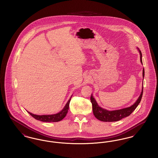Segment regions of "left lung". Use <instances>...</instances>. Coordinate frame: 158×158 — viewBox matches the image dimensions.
<instances>
[{
    "label": "left lung",
    "mask_w": 158,
    "mask_h": 158,
    "mask_svg": "<svg viewBox=\"0 0 158 158\" xmlns=\"http://www.w3.org/2000/svg\"><path fill=\"white\" fill-rule=\"evenodd\" d=\"M140 54V61L142 63V53L140 51H139ZM144 71L143 70V77H144ZM143 86L142 87V91L141 92L140 95L139 96L137 100L136 101L135 103L133 105H131L130 107L123 108L121 110H115V111H108L104 108H102L101 107L99 106L95 101V99L93 97L92 95H91L90 97V102L92 104V110L93 113L95 115V117L98 119L99 120L105 122H113V121H117L120 120L122 118H125L126 117L129 116L131 113H133L136 107L139 104V103L141 101L142 97L143 95Z\"/></svg>",
    "instance_id": "left-lung-1"
}]
</instances>
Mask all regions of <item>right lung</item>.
I'll return each instance as SVG.
<instances>
[{
  "instance_id": "right-lung-1",
  "label": "right lung",
  "mask_w": 158,
  "mask_h": 158,
  "mask_svg": "<svg viewBox=\"0 0 158 158\" xmlns=\"http://www.w3.org/2000/svg\"><path fill=\"white\" fill-rule=\"evenodd\" d=\"M71 98H72V97L69 99V100L68 101L66 105H65L64 108L60 111V113L56 114L38 115L33 114L30 113L28 111V112L35 119H36L37 120L43 121V122H57V121H60L65 117V116L66 115V114L68 113L69 104H70V101Z\"/></svg>"
}]
</instances>
